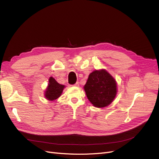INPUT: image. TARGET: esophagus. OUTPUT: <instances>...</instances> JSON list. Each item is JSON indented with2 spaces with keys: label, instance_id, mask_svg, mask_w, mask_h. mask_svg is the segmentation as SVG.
Here are the masks:
<instances>
[{
  "label": "esophagus",
  "instance_id": "1",
  "mask_svg": "<svg viewBox=\"0 0 159 159\" xmlns=\"http://www.w3.org/2000/svg\"><path fill=\"white\" fill-rule=\"evenodd\" d=\"M74 86H75V87H79L80 86V84H79V82H76V83L74 85Z\"/></svg>",
  "mask_w": 159,
  "mask_h": 159
}]
</instances>
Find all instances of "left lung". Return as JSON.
<instances>
[{
	"label": "left lung",
	"mask_w": 159,
	"mask_h": 159,
	"mask_svg": "<svg viewBox=\"0 0 159 159\" xmlns=\"http://www.w3.org/2000/svg\"><path fill=\"white\" fill-rule=\"evenodd\" d=\"M84 89L88 100L97 108L108 106L117 94L116 81L105 69L92 72Z\"/></svg>",
	"instance_id": "left-lung-1"
}]
</instances>
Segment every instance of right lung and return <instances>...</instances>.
Instances as JSON below:
<instances>
[{
    "label": "right lung",
    "instance_id": "1",
    "mask_svg": "<svg viewBox=\"0 0 159 159\" xmlns=\"http://www.w3.org/2000/svg\"><path fill=\"white\" fill-rule=\"evenodd\" d=\"M64 88L65 85L58 84L55 79L50 77L44 96L48 101H54L61 96Z\"/></svg>",
    "mask_w": 159,
    "mask_h": 159
}]
</instances>
